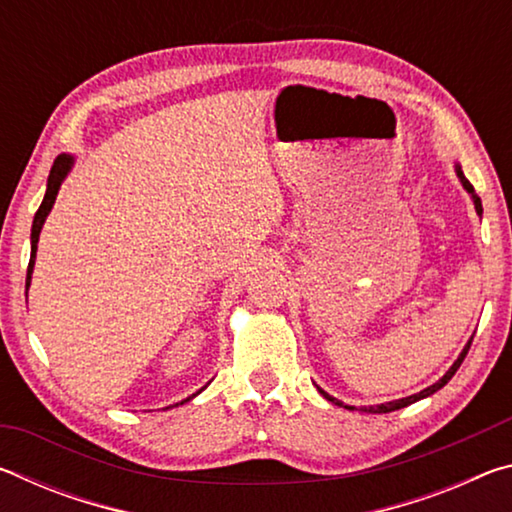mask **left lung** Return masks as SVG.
I'll use <instances>...</instances> for the list:
<instances>
[{
  "mask_svg": "<svg viewBox=\"0 0 512 512\" xmlns=\"http://www.w3.org/2000/svg\"><path fill=\"white\" fill-rule=\"evenodd\" d=\"M456 176H458V180H461V185L467 189V194L472 196V201H474V210H476V214H483V205H481V198L476 196V192H474V187H472V183L470 180H467L465 176H463V171H461V167H458L456 164ZM474 339V336H472ZM472 339L467 341V345L463 348V352L458 354V359L454 361V366L449 368L443 377H440L436 384H431V386H427L424 388V391H420V393H415V395H409V397H402V400H393V402H386V404H377V406H363L361 411H366V413H391V411H397V409H404V406H409V404H413V402H418V400H424V397H429V395H433L436 391H440V388H443L449 379H452L454 375H456V370L461 368V363H463V359H465V354H467V350H470V345H472ZM320 391V395L325 397V400H329L332 404H336V406H341L343 402H339L336 400V397H332L329 393H325L323 388H318ZM345 409H350V411H354V406H345Z\"/></svg>",
  "mask_w": 512,
  "mask_h": 512,
  "instance_id": "1",
  "label": "left lung"
}]
</instances>
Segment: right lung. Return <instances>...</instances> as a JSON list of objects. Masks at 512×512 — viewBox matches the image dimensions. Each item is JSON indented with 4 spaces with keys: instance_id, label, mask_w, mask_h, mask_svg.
Segmentation results:
<instances>
[{
    "instance_id": "1",
    "label": "right lung",
    "mask_w": 512,
    "mask_h": 512,
    "mask_svg": "<svg viewBox=\"0 0 512 512\" xmlns=\"http://www.w3.org/2000/svg\"><path fill=\"white\" fill-rule=\"evenodd\" d=\"M72 167H74V158H72V155L63 153V155H58V158L54 160V167H51V171H49L45 198H42L38 212H36V216H33V228H31V259H29V268H27V291H29V287H31L33 264H36V250H38L40 230H42V225H45V219H47V214L51 212V207H54V203H56V196H58L60 185H63V180L67 178V173L72 171ZM201 391H203V388H201ZM201 391H198V393H201ZM198 393H196V395H198ZM196 395H192V397H196ZM192 397H187V400H183V402H189V400H192ZM183 402H180V404H183ZM176 406H178V404H176Z\"/></svg>"
}]
</instances>
